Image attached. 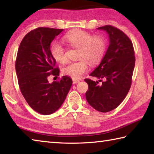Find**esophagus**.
<instances>
[{"instance_id": "esophagus-1", "label": "esophagus", "mask_w": 154, "mask_h": 154, "mask_svg": "<svg viewBox=\"0 0 154 154\" xmlns=\"http://www.w3.org/2000/svg\"><path fill=\"white\" fill-rule=\"evenodd\" d=\"M78 82H79V79H72V83H73V84L75 83H77Z\"/></svg>"}]
</instances>
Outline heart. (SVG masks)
Segmentation results:
<instances>
[{"label":"heart","mask_w":154,"mask_h":154,"mask_svg":"<svg viewBox=\"0 0 154 154\" xmlns=\"http://www.w3.org/2000/svg\"><path fill=\"white\" fill-rule=\"evenodd\" d=\"M64 39L70 46L78 48L77 62H71L63 69L64 73L72 79H79L88 69V63L94 66L103 58L106 51V40L101 36H94L82 30H75L66 34ZM51 54L55 60L60 63L66 61V51L60 43L54 42L50 48Z\"/></svg>","instance_id":"1"}]
</instances>
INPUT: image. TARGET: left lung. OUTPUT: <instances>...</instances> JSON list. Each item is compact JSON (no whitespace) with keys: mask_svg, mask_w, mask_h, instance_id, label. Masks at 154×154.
I'll return each mask as SVG.
<instances>
[{"mask_svg":"<svg viewBox=\"0 0 154 154\" xmlns=\"http://www.w3.org/2000/svg\"><path fill=\"white\" fill-rule=\"evenodd\" d=\"M109 34L110 44L99 66L90 75L99 79H85L88 103L100 112L111 111L120 105L128 93L135 65L133 45L123 31L111 25L98 28ZM103 81H102V79ZM99 82H102L98 85Z\"/></svg>","mask_w":154,"mask_h":154,"instance_id":"left-lung-1","label":"left lung"}]
</instances>
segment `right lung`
<instances>
[{
    "instance_id": "1",
    "label": "right lung",
    "mask_w": 154,
    "mask_h": 154,
    "mask_svg": "<svg viewBox=\"0 0 154 154\" xmlns=\"http://www.w3.org/2000/svg\"><path fill=\"white\" fill-rule=\"evenodd\" d=\"M63 29L39 27L27 33L21 42L15 60L18 84L33 110L42 115L60 107L71 89L72 79L63 76L49 83L50 75L59 76L60 69L50 51V44Z\"/></svg>"
}]
</instances>
